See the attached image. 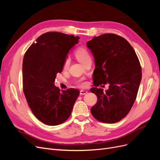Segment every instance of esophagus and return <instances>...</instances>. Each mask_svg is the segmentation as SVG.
Segmentation results:
<instances>
[{
  "label": "esophagus",
  "instance_id": "1",
  "mask_svg": "<svg viewBox=\"0 0 160 160\" xmlns=\"http://www.w3.org/2000/svg\"><path fill=\"white\" fill-rule=\"evenodd\" d=\"M88 91H86V90H81L80 91V94L81 95H85V94H87L88 93Z\"/></svg>",
  "mask_w": 160,
  "mask_h": 160
}]
</instances>
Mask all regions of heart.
<instances>
[{
  "mask_svg": "<svg viewBox=\"0 0 160 160\" xmlns=\"http://www.w3.org/2000/svg\"><path fill=\"white\" fill-rule=\"evenodd\" d=\"M75 56L77 57V59H78V61L81 62L82 64H83V62L88 59V58H90V55L89 53L88 52V51H87L83 47H79L75 51ZM70 63V59L69 57H67L63 63V69H67V67H69ZM77 85L79 87H81V88H83V87L85 86L86 83L85 81H84V79L82 78L80 79L78 81H77Z\"/></svg>",
  "mask_w": 160,
  "mask_h": 160,
  "instance_id": "1",
  "label": "heart"
}]
</instances>
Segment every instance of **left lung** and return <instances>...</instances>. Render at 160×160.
Segmentation results:
<instances>
[{"mask_svg": "<svg viewBox=\"0 0 160 160\" xmlns=\"http://www.w3.org/2000/svg\"><path fill=\"white\" fill-rule=\"evenodd\" d=\"M87 47L94 57V86L109 84L105 91L91 89L98 97L91 114L101 122H118L132 109L142 80L136 53L126 39L111 33L94 37Z\"/></svg>", "mask_w": 160, "mask_h": 160, "instance_id": "1", "label": "left lung"}]
</instances>
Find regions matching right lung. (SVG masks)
I'll return each mask as SVG.
<instances>
[{
	"mask_svg": "<svg viewBox=\"0 0 160 160\" xmlns=\"http://www.w3.org/2000/svg\"><path fill=\"white\" fill-rule=\"evenodd\" d=\"M79 37L57 32L42 34L26 52L22 62L23 91L35 117L49 125H59L69 118L79 91L55 85L58 72L63 69L69 51Z\"/></svg>",
	"mask_w": 160,
	"mask_h": 160,
	"instance_id": "right-lung-1",
	"label": "right lung"
}]
</instances>
